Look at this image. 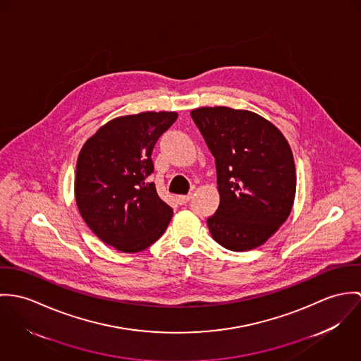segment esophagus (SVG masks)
I'll list each match as a JSON object with an SVG mask.
<instances>
[{
	"instance_id": "esophagus-1",
	"label": "esophagus",
	"mask_w": 361,
	"mask_h": 361,
	"mask_svg": "<svg viewBox=\"0 0 361 361\" xmlns=\"http://www.w3.org/2000/svg\"><path fill=\"white\" fill-rule=\"evenodd\" d=\"M191 200V195L188 194V195H178L177 197V202L180 203V204H185V203H188Z\"/></svg>"
}]
</instances>
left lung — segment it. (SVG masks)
I'll use <instances>...</instances> for the list:
<instances>
[{
    "mask_svg": "<svg viewBox=\"0 0 361 361\" xmlns=\"http://www.w3.org/2000/svg\"><path fill=\"white\" fill-rule=\"evenodd\" d=\"M191 118L216 161L220 204L207 219L213 240L234 252L263 245L293 206L296 171L288 141L250 111L204 106Z\"/></svg>",
    "mask_w": 361,
    "mask_h": 361,
    "instance_id": "obj_1",
    "label": "left lung"
}]
</instances>
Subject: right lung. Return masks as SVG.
<instances>
[{"mask_svg": "<svg viewBox=\"0 0 361 361\" xmlns=\"http://www.w3.org/2000/svg\"><path fill=\"white\" fill-rule=\"evenodd\" d=\"M176 112H142L104 124L81 148L75 195L81 217L106 245L135 253L159 240L173 209L159 198L152 151Z\"/></svg>", "mask_w": 361, "mask_h": 361, "instance_id": "right-lung-1", "label": "right lung"}]
</instances>
